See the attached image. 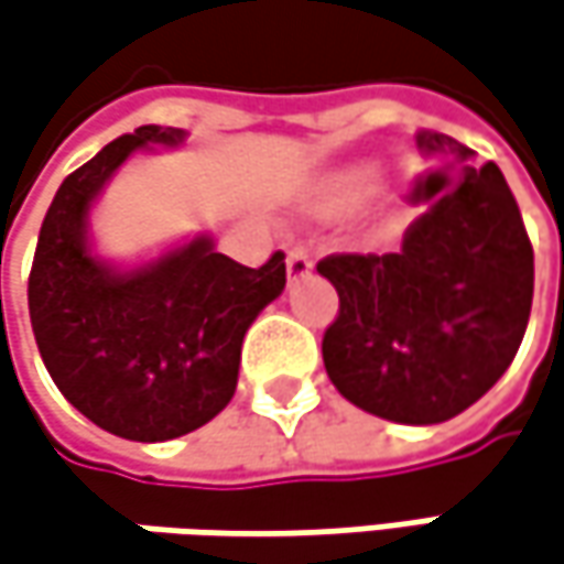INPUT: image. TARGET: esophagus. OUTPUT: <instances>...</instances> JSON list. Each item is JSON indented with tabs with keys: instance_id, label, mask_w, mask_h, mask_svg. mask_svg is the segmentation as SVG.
Returning <instances> with one entry per match:
<instances>
[{
	"instance_id": "esophagus-1",
	"label": "esophagus",
	"mask_w": 564,
	"mask_h": 564,
	"mask_svg": "<svg viewBox=\"0 0 564 564\" xmlns=\"http://www.w3.org/2000/svg\"><path fill=\"white\" fill-rule=\"evenodd\" d=\"M306 274H313V254L303 246H293L286 251V278L290 281H303Z\"/></svg>"
}]
</instances>
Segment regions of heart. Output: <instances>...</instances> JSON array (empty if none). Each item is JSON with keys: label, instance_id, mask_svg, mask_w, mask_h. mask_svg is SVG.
Returning <instances> with one entry per match:
<instances>
[{"label": "heart", "instance_id": "heart-1", "mask_svg": "<svg viewBox=\"0 0 564 564\" xmlns=\"http://www.w3.org/2000/svg\"><path fill=\"white\" fill-rule=\"evenodd\" d=\"M377 178H380V169L370 165V162H360V165L335 172L318 191V210L335 216L357 210L370 197V191L377 187Z\"/></svg>", "mask_w": 564, "mask_h": 564}]
</instances>
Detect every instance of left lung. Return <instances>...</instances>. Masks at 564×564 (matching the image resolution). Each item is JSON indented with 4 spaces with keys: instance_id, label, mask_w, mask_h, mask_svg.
<instances>
[{
    "instance_id": "obj_1",
    "label": "left lung",
    "mask_w": 564,
    "mask_h": 564,
    "mask_svg": "<svg viewBox=\"0 0 564 564\" xmlns=\"http://www.w3.org/2000/svg\"><path fill=\"white\" fill-rule=\"evenodd\" d=\"M417 150L466 162L447 133ZM315 271L338 290L322 360L357 409L399 424H441L501 380L533 306V246L495 162L427 182V214L386 254H328Z\"/></svg>"
}]
</instances>
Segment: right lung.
<instances>
[{
	"mask_svg": "<svg viewBox=\"0 0 564 564\" xmlns=\"http://www.w3.org/2000/svg\"><path fill=\"white\" fill-rule=\"evenodd\" d=\"M184 130L147 123L117 137L59 184L28 278L44 367L73 409L123 441H172L223 412L242 338L286 283L283 251L246 268L210 236L133 271L88 251V210L133 150L175 147Z\"/></svg>",
	"mask_w": 564,
	"mask_h": 564,
	"instance_id": "add662e5",
	"label": "right lung"
}]
</instances>
